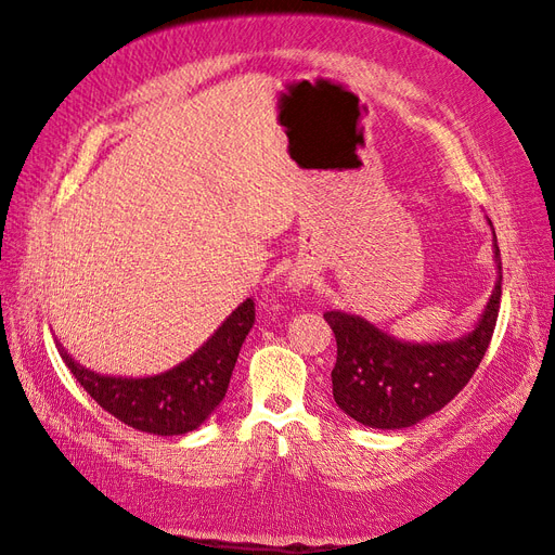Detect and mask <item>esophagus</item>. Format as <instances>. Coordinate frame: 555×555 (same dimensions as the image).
I'll return each mask as SVG.
<instances>
[{
  "label": "esophagus",
  "mask_w": 555,
  "mask_h": 555,
  "mask_svg": "<svg viewBox=\"0 0 555 555\" xmlns=\"http://www.w3.org/2000/svg\"><path fill=\"white\" fill-rule=\"evenodd\" d=\"M311 279H314V274H311L309 269H295V272L288 276V286H291V291L305 288V286H309Z\"/></svg>",
  "instance_id": "esophagus-1"
}]
</instances>
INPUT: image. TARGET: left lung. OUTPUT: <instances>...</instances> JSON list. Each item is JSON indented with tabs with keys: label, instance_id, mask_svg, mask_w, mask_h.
<instances>
[{
	"label": "left lung",
	"instance_id": "left-lung-1",
	"mask_svg": "<svg viewBox=\"0 0 555 555\" xmlns=\"http://www.w3.org/2000/svg\"><path fill=\"white\" fill-rule=\"evenodd\" d=\"M494 260L500 276L486 311L472 333L452 343H401L361 317L325 311L323 319L337 343L333 399L345 415L373 429H403L438 413L466 387L486 357L500 314L502 258L496 236Z\"/></svg>",
	"mask_w": 555,
	"mask_h": 555
}]
</instances>
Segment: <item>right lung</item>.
I'll return each mask as SVG.
<instances>
[{
	"label": "right lung",
	"instance_id": "right-lung-1",
	"mask_svg": "<svg viewBox=\"0 0 555 555\" xmlns=\"http://www.w3.org/2000/svg\"><path fill=\"white\" fill-rule=\"evenodd\" d=\"M255 323L248 297L188 361L152 377H107L79 365L59 345L61 359L91 399L119 422L156 436H182L202 426L224 399L236 357Z\"/></svg>",
	"mask_w": 555,
	"mask_h": 555
}]
</instances>
